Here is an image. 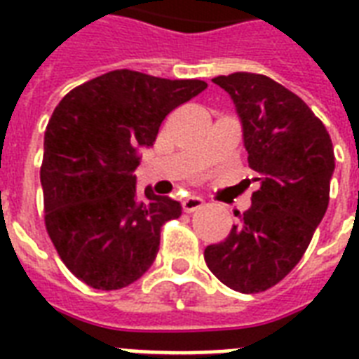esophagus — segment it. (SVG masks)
Segmentation results:
<instances>
[{"instance_id": "1", "label": "esophagus", "mask_w": 359, "mask_h": 359, "mask_svg": "<svg viewBox=\"0 0 359 359\" xmlns=\"http://www.w3.org/2000/svg\"><path fill=\"white\" fill-rule=\"evenodd\" d=\"M203 205H205V199L199 196H188L184 201H182V208H184L186 212H194L197 208H201Z\"/></svg>"}]
</instances>
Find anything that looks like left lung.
<instances>
[{"label":"left lung","mask_w":359,"mask_h":359,"mask_svg":"<svg viewBox=\"0 0 359 359\" xmlns=\"http://www.w3.org/2000/svg\"><path fill=\"white\" fill-rule=\"evenodd\" d=\"M212 81L235 102L259 188L227 238L207 245L205 262L229 289L253 294L279 283L306 253L328 208L334 145L309 106L272 78L235 72Z\"/></svg>","instance_id":"left-lung-1"}]
</instances>
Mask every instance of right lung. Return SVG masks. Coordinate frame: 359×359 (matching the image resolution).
Returning a JSON list of instances; mask_svg holds the SVG:
<instances>
[{
  "label": "right lung",
  "instance_id": "1",
  "mask_svg": "<svg viewBox=\"0 0 359 359\" xmlns=\"http://www.w3.org/2000/svg\"><path fill=\"white\" fill-rule=\"evenodd\" d=\"M205 89L201 80L111 70L53 109L41 168L44 222L65 266L93 289L128 287L152 266L162 225L182 207L151 186L137 194L140 149L152 147L165 115Z\"/></svg>",
  "mask_w": 359,
  "mask_h": 359
}]
</instances>
